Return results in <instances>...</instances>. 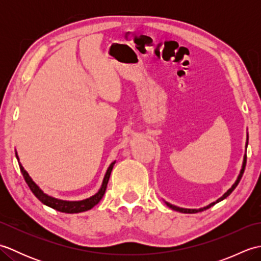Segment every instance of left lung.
Returning a JSON list of instances; mask_svg holds the SVG:
<instances>
[{"mask_svg": "<svg viewBox=\"0 0 261 261\" xmlns=\"http://www.w3.org/2000/svg\"><path fill=\"white\" fill-rule=\"evenodd\" d=\"M248 140H249V136L247 135V143H246V148H247V146H248ZM246 164H247V154H245V157H243V163H242V168H241V170H240V174H239V176H238V178H237V180L234 181V184L231 186V188H229L228 191H226L222 196H221L220 198H218L216 199L215 202H213V203H211V204H208V205H206V206H204V207H201V208H182V207H178V206H175V205H173V204H170V203H168V202H165L166 203V205H167L168 207H170L171 210H174V211H178V212H181V213H190V214H192V213H198V212H202V211H205V210H207V208H210L211 206H213L214 204H216V203H219V202H221V201H223L224 198H226L228 197L230 194L234 191V188L238 186V184H239V181H240V179H241V177H242V175H243V171H245V168H246Z\"/></svg>", "mask_w": 261, "mask_h": 261, "instance_id": "obj_1", "label": "left lung"}]
</instances>
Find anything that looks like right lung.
<instances>
[{"mask_svg":"<svg viewBox=\"0 0 261 261\" xmlns=\"http://www.w3.org/2000/svg\"><path fill=\"white\" fill-rule=\"evenodd\" d=\"M15 156L16 159L19 160L18 157V153L15 152ZM115 162H113L109 166V168L107 170V173H105V176L103 178V182H102V186L99 188L98 192L95 194V195H93L91 197H88L86 199H83V201H63V199H58V198H55L53 196H49L48 194L43 193V191L41 190L40 187H39L35 181L32 180L31 177L29 176V174L27 173V170L22 167V165L19 163L20 166V170L22 175H23V178L25 180V182L28 184V186L30 187L31 192L35 194V196L40 201L41 203H43L47 206L51 207L56 211H59V212H63V213H81V212H85V211L91 210L92 207L95 206V205L101 201L105 191H107V186H108V182L110 179V175H111V171L113 169V166H114Z\"/></svg>","mask_w":261,"mask_h":261,"instance_id":"obj_1","label":"right lung"}]
</instances>
